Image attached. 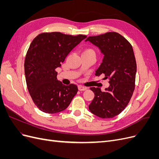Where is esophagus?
Returning a JSON list of instances; mask_svg holds the SVG:
<instances>
[{"label": "esophagus", "instance_id": "obj_1", "mask_svg": "<svg viewBox=\"0 0 159 159\" xmlns=\"http://www.w3.org/2000/svg\"><path fill=\"white\" fill-rule=\"evenodd\" d=\"M78 89L80 91H85V90L87 89V88L84 87V86H82V85H78Z\"/></svg>", "mask_w": 159, "mask_h": 159}]
</instances>
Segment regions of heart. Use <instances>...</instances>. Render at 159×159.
<instances>
[{"label":"heart","instance_id":"1","mask_svg":"<svg viewBox=\"0 0 159 159\" xmlns=\"http://www.w3.org/2000/svg\"><path fill=\"white\" fill-rule=\"evenodd\" d=\"M83 54H91L95 55V51L92 48H85Z\"/></svg>","mask_w":159,"mask_h":159}]
</instances>
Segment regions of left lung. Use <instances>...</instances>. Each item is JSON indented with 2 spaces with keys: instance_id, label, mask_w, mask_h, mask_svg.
Returning <instances> with one entry per match:
<instances>
[{
  "instance_id": "left-lung-1",
  "label": "left lung",
  "mask_w": 159,
  "mask_h": 159,
  "mask_svg": "<svg viewBox=\"0 0 159 159\" xmlns=\"http://www.w3.org/2000/svg\"><path fill=\"white\" fill-rule=\"evenodd\" d=\"M85 41L98 46L104 55L95 75L103 74L104 79L109 80V86L104 91L99 88H90L95 97L89 109L99 117L113 118L127 107L135 87L137 64L133 47L115 32L89 36Z\"/></svg>"
}]
</instances>
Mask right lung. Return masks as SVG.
<instances>
[{"instance_id":"right-lung-1","label":"right lung","mask_w":159,"mask_h":159,"mask_svg":"<svg viewBox=\"0 0 159 159\" xmlns=\"http://www.w3.org/2000/svg\"><path fill=\"white\" fill-rule=\"evenodd\" d=\"M86 37L59 32H44L31 42L25 61L26 81L33 102L42 111H62L68 107L78 92L76 85H65L57 80L56 69Z\"/></svg>"}]
</instances>
